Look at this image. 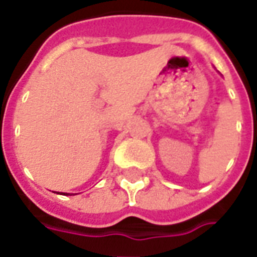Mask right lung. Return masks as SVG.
Listing matches in <instances>:
<instances>
[{
	"instance_id": "add662e5",
	"label": "right lung",
	"mask_w": 257,
	"mask_h": 257,
	"mask_svg": "<svg viewBox=\"0 0 257 257\" xmlns=\"http://www.w3.org/2000/svg\"><path fill=\"white\" fill-rule=\"evenodd\" d=\"M66 195H67V194H66Z\"/></svg>"
}]
</instances>
